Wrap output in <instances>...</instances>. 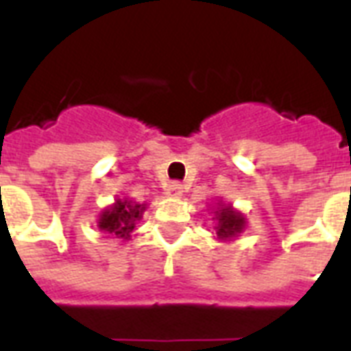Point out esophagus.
<instances>
[{
    "instance_id": "34e87169",
    "label": "esophagus",
    "mask_w": 351,
    "mask_h": 351,
    "mask_svg": "<svg viewBox=\"0 0 351 351\" xmlns=\"http://www.w3.org/2000/svg\"><path fill=\"white\" fill-rule=\"evenodd\" d=\"M182 193H184V186H182L180 182H171L169 186L165 187V195L167 197H180Z\"/></svg>"
}]
</instances>
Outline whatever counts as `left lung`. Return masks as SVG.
I'll list each match as a JSON object with an SVG mask.
<instances>
[{"mask_svg":"<svg viewBox=\"0 0 351 351\" xmlns=\"http://www.w3.org/2000/svg\"><path fill=\"white\" fill-rule=\"evenodd\" d=\"M215 219L219 220L217 224V234L219 239H231L234 234H239L240 231L244 230V217L237 211L230 208V206H224V208L217 211V217Z\"/></svg>","mask_w":351,"mask_h":351,"instance_id":"8db88e82","label":"left lung"}]
</instances>
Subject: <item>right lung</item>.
Instances as JSON below:
<instances>
[{
    "label": "right lung",
    "mask_w": 351,
    "mask_h": 351,
    "mask_svg": "<svg viewBox=\"0 0 351 351\" xmlns=\"http://www.w3.org/2000/svg\"><path fill=\"white\" fill-rule=\"evenodd\" d=\"M143 206L131 200H117L112 208L106 209L100 217L98 228L107 233L117 234L118 239H129V233L134 230V222L142 219Z\"/></svg>",
    "instance_id": "obj_1"
}]
</instances>
